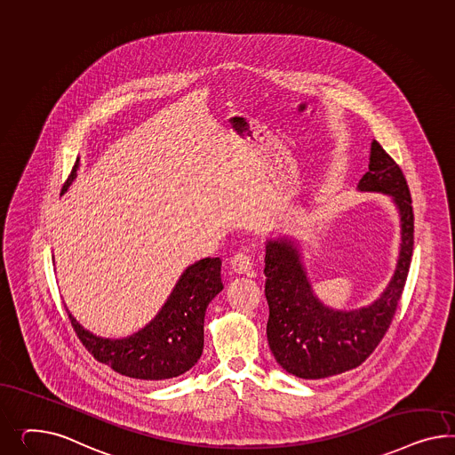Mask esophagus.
<instances>
[{
  "label": "esophagus",
  "instance_id": "obj_1",
  "mask_svg": "<svg viewBox=\"0 0 455 455\" xmlns=\"http://www.w3.org/2000/svg\"><path fill=\"white\" fill-rule=\"evenodd\" d=\"M230 268L235 273H238V275H245V273L251 271L253 263H251V259L245 255V253H236L234 259H230Z\"/></svg>",
  "mask_w": 455,
  "mask_h": 455
}]
</instances>
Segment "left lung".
I'll list each match as a JSON object with an SVG mask.
<instances>
[{"mask_svg":"<svg viewBox=\"0 0 455 455\" xmlns=\"http://www.w3.org/2000/svg\"><path fill=\"white\" fill-rule=\"evenodd\" d=\"M357 190L391 196L401 227L393 276L379 298L366 307H326L313 291L299 243L288 235L267 240L268 344L276 363L301 379H324L363 364L381 343L404 290L414 246L412 200L404 173L378 140L371 142L369 171Z\"/></svg>","mask_w":455,"mask_h":455,"instance_id":"obj_1","label":"left lung"}]
</instances>
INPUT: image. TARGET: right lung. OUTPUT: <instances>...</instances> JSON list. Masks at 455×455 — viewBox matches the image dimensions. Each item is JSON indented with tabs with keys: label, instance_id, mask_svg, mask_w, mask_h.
Wrapping results in <instances>:
<instances>
[{
	"label": "right lung",
	"instance_id": "1",
	"mask_svg": "<svg viewBox=\"0 0 455 455\" xmlns=\"http://www.w3.org/2000/svg\"><path fill=\"white\" fill-rule=\"evenodd\" d=\"M76 171L77 165L61 194L73 184ZM220 270V259H198L187 267L154 320L125 338H100L83 328L69 311L68 316L87 351L116 372L142 381L177 378L202 356L205 311L223 290Z\"/></svg>",
	"mask_w": 455,
	"mask_h": 455
}]
</instances>
